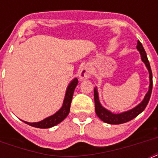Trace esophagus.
Instances as JSON below:
<instances>
[{"instance_id":"esophagus-1","label":"esophagus","mask_w":158,"mask_h":158,"mask_svg":"<svg viewBox=\"0 0 158 158\" xmlns=\"http://www.w3.org/2000/svg\"><path fill=\"white\" fill-rule=\"evenodd\" d=\"M91 75V69L89 65H84L83 68H82L80 70H79V79L83 81V80H85V79H88Z\"/></svg>"}]
</instances>
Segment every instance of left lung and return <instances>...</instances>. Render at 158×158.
Here are the masks:
<instances>
[{
    "mask_svg": "<svg viewBox=\"0 0 158 158\" xmlns=\"http://www.w3.org/2000/svg\"><path fill=\"white\" fill-rule=\"evenodd\" d=\"M137 49L139 52L140 56H141V60L143 62L147 67L148 70L149 72V89L148 91L145 95L144 98L138 106H136L135 107H134L131 110H129L125 112L119 113V114H115V113L110 112V110H106V108H104L102 106L100 103L98 98V89L97 88L94 89V102H95V111H96L97 115L101 119L102 121L107 124H110V125H120V124H123V123L128 122L130 120H133L134 118H135L137 115H139L141 112L143 111L146 106H147L148 102H149L150 97H151V94H152V69L150 67V64L148 60L147 54L145 52L144 48L143 47L142 43H140L139 41H138L137 43Z\"/></svg>",
    "mask_w": 158,
    "mask_h": 158,
    "instance_id": "8db88e82",
    "label": "left lung"
}]
</instances>
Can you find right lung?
Here are the masks:
<instances>
[{
	"label": "right lung",
	"mask_w": 158,
	"mask_h": 158,
	"mask_svg": "<svg viewBox=\"0 0 158 158\" xmlns=\"http://www.w3.org/2000/svg\"><path fill=\"white\" fill-rule=\"evenodd\" d=\"M77 84H78V79L77 78L74 79L69 83V84L67 87L65 95H64L63 105H62L61 108L55 113L54 115L48 116V117L41 120L39 122L29 123L27 122V121H23V120H22V121L33 126V127L40 128V129H48V128L53 127L55 125H58L59 123L61 122L62 120H64V118L66 117L67 115H69L70 103H71L73 94H74V91L76 88Z\"/></svg>",
	"instance_id": "obj_1"
}]
</instances>
